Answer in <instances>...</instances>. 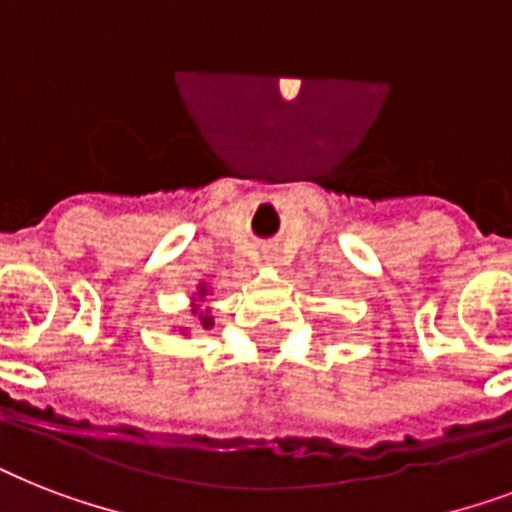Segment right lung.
I'll return each mask as SVG.
<instances>
[{"instance_id":"add662e5","label":"right lung","mask_w":512,"mask_h":512,"mask_svg":"<svg viewBox=\"0 0 512 512\" xmlns=\"http://www.w3.org/2000/svg\"><path fill=\"white\" fill-rule=\"evenodd\" d=\"M207 295H209V287L204 284V281H201L191 297V313L196 316V321H199V327L212 329L215 327V316H209V311H204V308H201V300H204ZM180 332H183V335H188V329H180Z\"/></svg>"}]
</instances>
